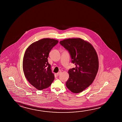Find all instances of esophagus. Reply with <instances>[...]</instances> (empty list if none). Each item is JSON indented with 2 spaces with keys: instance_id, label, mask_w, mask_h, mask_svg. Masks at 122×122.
<instances>
[{
  "instance_id": "obj_1",
  "label": "esophagus",
  "mask_w": 122,
  "mask_h": 122,
  "mask_svg": "<svg viewBox=\"0 0 122 122\" xmlns=\"http://www.w3.org/2000/svg\"><path fill=\"white\" fill-rule=\"evenodd\" d=\"M61 73H62V72H61V71H60V72H59L57 73L56 74L57 76H59V75H60L61 74Z\"/></svg>"
}]
</instances>
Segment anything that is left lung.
Masks as SVG:
<instances>
[{
  "instance_id": "1",
  "label": "left lung",
  "mask_w": 122,
  "mask_h": 122,
  "mask_svg": "<svg viewBox=\"0 0 122 122\" xmlns=\"http://www.w3.org/2000/svg\"><path fill=\"white\" fill-rule=\"evenodd\" d=\"M68 51L75 68L68 71L66 87L75 93L82 92L95 79L98 69V56L92 45L81 38L64 39L60 42Z\"/></svg>"
}]
</instances>
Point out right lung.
<instances>
[{"label":"right lung","mask_w":122,"mask_h":122,"mask_svg":"<svg viewBox=\"0 0 122 122\" xmlns=\"http://www.w3.org/2000/svg\"><path fill=\"white\" fill-rule=\"evenodd\" d=\"M58 43L53 39H41L26 50L23 62L24 74L29 82L39 90L48 87L54 79L47 58L52 48Z\"/></svg>","instance_id":"obj_1"}]
</instances>
